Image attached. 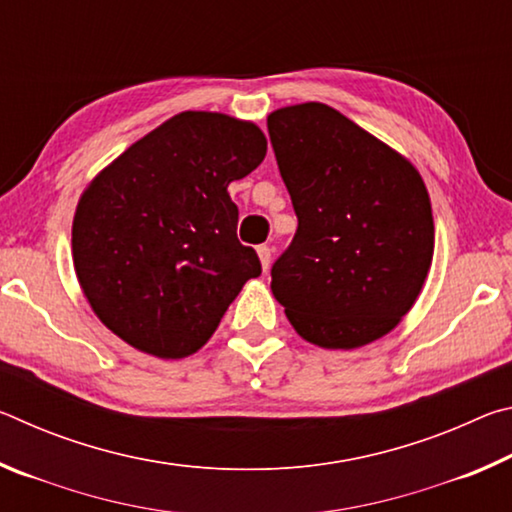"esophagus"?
<instances>
[{"label":"esophagus","mask_w":512,"mask_h":512,"mask_svg":"<svg viewBox=\"0 0 512 512\" xmlns=\"http://www.w3.org/2000/svg\"><path fill=\"white\" fill-rule=\"evenodd\" d=\"M271 246H257V255H259V262H262V271L266 273L268 266H271Z\"/></svg>","instance_id":"obj_1"}]
</instances>
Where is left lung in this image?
Returning a JSON list of instances; mask_svg holds the SVG:
<instances>
[{"label": "left lung", "instance_id": "left-lung-1", "mask_svg": "<svg viewBox=\"0 0 512 512\" xmlns=\"http://www.w3.org/2000/svg\"><path fill=\"white\" fill-rule=\"evenodd\" d=\"M268 135L298 216L271 291L302 339L354 350L386 336L418 300L433 259L420 171L325 103L277 108Z\"/></svg>", "mask_w": 512, "mask_h": 512}]
</instances>
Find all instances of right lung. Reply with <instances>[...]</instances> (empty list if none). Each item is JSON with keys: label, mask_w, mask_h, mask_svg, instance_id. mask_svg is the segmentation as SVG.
<instances>
[{"label": "right lung", "mask_w": 512, "mask_h": 512, "mask_svg": "<svg viewBox=\"0 0 512 512\" xmlns=\"http://www.w3.org/2000/svg\"><path fill=\"white\" fill-rule=\"evenodd\" d=\"M266 155L253 121L185 110L112 160L83 189L72 257L83 296L121 341L185 359L262 273L237 239L228 194Z\"/></svg>", "instance_id": "add662e5"}]
</instances>
